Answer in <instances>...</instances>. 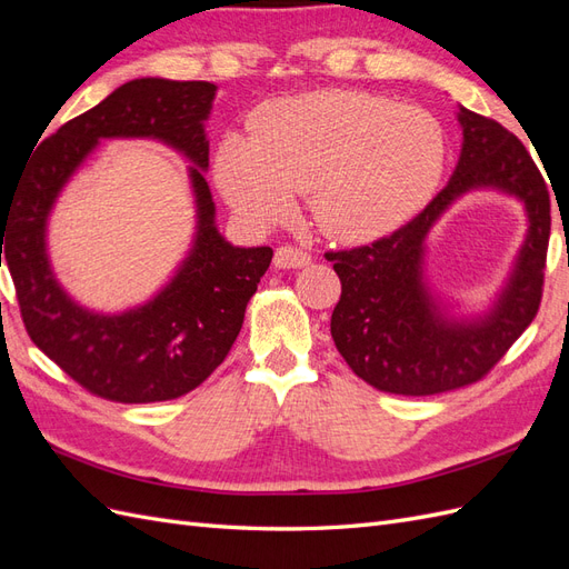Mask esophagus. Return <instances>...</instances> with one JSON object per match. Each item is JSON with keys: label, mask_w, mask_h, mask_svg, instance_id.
Listing matches in <instances>:
<instances>
[{"label": "esophagus", "mask_w": 569, "mask_h": 569, "mask_svg": "<svg viewBox=\"0 0 569 569\" xmlns=\"http://www.w3.org/2000/svg\"><path fill=\"white\" fill-rule=\"evenodd\" d=\"M308 263H311V253H306L303 249L287 244L274 251V268L289 270V268H303Z\"/></svg>", "instance_id": "obj_1"}]
</instances>
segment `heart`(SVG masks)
Returning a JSON list of instances; mask_svg holds the SVG:
<instances>
[{"mask_svg": "<svg viewBox=\"0 0 569 569\" xmlns=\"http://www.w3.org/2000/svg\"><path fill=\"white\" fill-rule=\"evenodd\" d=\"M230 132L216 176L239 213L272 222L308 194L316 226L343 242L399 228L432 199L446 168V134L420 107L349 90L282 97Z\"/></svg>", "mask_w": 569, "mask_h": 569, "instance_id": "obj_1", "label": "heart"}]
</instances>
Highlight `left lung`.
Listing matches in <instances>:
<instances>
[{
    "instance_id": "1",
    "label": "left lung",
    "mask_w": 569,
    "mask_h": 569,
    "mask_svg": "<svg viewBox=\"0 0 569 569\" xmlns=\"http://www.w3.org/2000/svg\"><path fill=\"white\" fill-rule=\"evenodd\" d=\"M462 149L449 184L410 222L372 244L327 251L341 282L332 339L349 368L370 387L432 396L487 377L529 322L543 295L550 199L525 144L496 120L460 109ZM493 186L526 201L530 232L492 311L475 321L446 319L421 280L423 237L465 191Z\"/></svg>"
}]
</instances>
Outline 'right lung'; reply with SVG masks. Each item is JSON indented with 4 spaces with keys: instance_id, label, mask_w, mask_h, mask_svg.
<instances>
[{
    "instance_id": "right-lung-1",
    "label": "right lung",
    "mask_w": 569,
    "mask_h": 569,
    "mask_svg": "<svg viewBox=\"0 0 569 569\" xmlns=\"http://www.w3.org/2000/svg\"><path fill=\"white\" fill-rule=\"evenodd\" d=\"M216 84L140 78L101 104L68 120L32 153L2 218V256L30 339L84 391L116 403L170 401L197 389L242 330L244 311L266 274L272 249H242L216 228V203L203 170L209 142L203 120ZM107 136H153L182 150L198 197L196 247L177 278L149 305L120 317L78 307L58 287L46 258V218L60 187ZM6 249H1V244Z\"/></svg>"
}]
</instances>
